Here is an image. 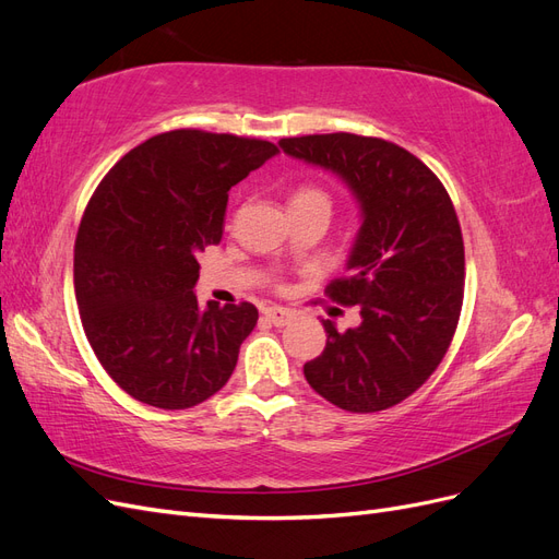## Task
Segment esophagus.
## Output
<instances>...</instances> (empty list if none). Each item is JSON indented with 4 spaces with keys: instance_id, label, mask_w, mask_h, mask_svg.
<instances>
[{
    "instance_id": "obj_1",
    "label": "esophagus",
    "mask_w": 559,
    "mask_h": 559,
    "mask_svg": "<svg viewBox=\"0 0 559 559\" xmlns=\"http://www.w3.org/2000/svg\"><path fill=\"white\" fill-rule=\"evenodd\" d=\"M263 317L270 321V324L286 326L294 319V312L284 310V308H277V306H270V308H263Z\"/></svg>"
}]
</instances>
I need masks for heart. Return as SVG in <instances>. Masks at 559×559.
<instances>
[{
  "mask_svg": "<svg viewBox=\"0 0 559 559\" xmlns=\"http://www.w3.org/2000/svg\"><path fill=\"white\" fill-rule=\"evenodd\" d=\"M294 202H326V205H331V198L324 189H319V186H300L292 195V205Z\"/></svg>",
  "mask_w": 559,
  "mask_h": 559,
  "instance_id": "heart-1",
  "label": "heart"
}]
</instances>
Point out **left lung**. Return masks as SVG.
<instances>
[{
  "label": "left lung",
  "instance_id": "left-lung-1",
  "mask_svg": "<svg viewBox=\"0 0 559 559\" xmlns=\"http://www.w3.org/2000/svg\"><path fill=\"white\" fill-rule=\"evenodd\" d=\"M284 154L326 167L361 205L347 275L326 286L361 324L337 333L302 366L306 380L347 413H378L408 399L443 361L464 300V240L452 200L411 151L352 132L280 140Z\"/></svg>",
  "mask_w": 559,
  "mask_h": 559
}]
</instances>
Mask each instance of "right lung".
Wrapping results in <instances>:
<instances>
[{"label":"right lung","instance_id":"obj_1","mask_svg":"<svg viewBox=\"0 0 559 559\" xmlns=\"http://www.w3.org/2000/svg\"><path fill=\"white\" fill-rule=\"evenodd\" d=\"M275 154L265 140L170 130L128 151L88 200L74 245L79 314L97 361L132 399L193 408L233 376L259 310H202L198 253L222 242L230 186Z\"/></svg>","mask_w":559,"mask_h":559}]
</instances>
